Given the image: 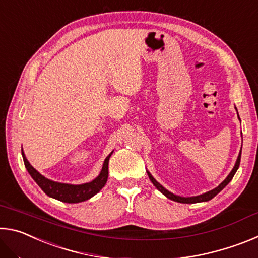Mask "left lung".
<instances>
[{"mask_svg": "<svg viewBox=\"0 0 258 258\" xmlns=\"http://www.w3.org/2000/svg\"><path fill=\"white\" fill-rule=\"evenodd\" d=\"M239 117V116H238ZM240 159H241V150H240V154H239V156H238V159H237V163H235V165H234V167H233V169L232 171H231V173L229 174L228 175V177L225 178V180L221 183L220 185H218L217 187H215V189H213V190H211V191H208V192H206V194H204V195H200V196H197V197H189V198H184V197H178V196H175V195H173V194H171V192L169 191H167L165 189L164 186H161L158 182H157L154 177L151 176V174L148 172V175H149V178H150V181L154 183V185L157 187V189H158L161 194L163 195H165L166 197H167L168 199H171V200H174V202H177V203H183V204H195V203H202V202H208V200H211V199H213L214 197H215V196L218 194V192H220L221 190H223L224 187L229 184V182L232 180L233 178V176H234V174H235V172H237V169L239 168V165H240Z\"/></svg>", "mask_w": 258, "mask_h": 258, "instance_id": "obj_1", "label": "left lung"}]
</instances>
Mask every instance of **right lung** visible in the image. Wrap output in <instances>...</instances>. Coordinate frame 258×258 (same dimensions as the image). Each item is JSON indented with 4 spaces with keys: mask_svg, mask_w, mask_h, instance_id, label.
<instances>
[{
    "mask_svg": "<svg viewBox=\"0 0 258 258\" xmlns=\"http://www.w3.org/2000/svg\"><path fill=\"white\" fill-rule=\"evenodd\" d=\"M21 154H23L25 167L27 168L30 176L33 177V180L37 183L38 186H40L41 189L44 191L47 196H49V197L60 200V202H63V203L76 204V203L85 202V200L92 198L93 196L97 195L98 192L104 186V184H106L107 178H108V163L112 152L107 157L106 159H104V163H103L100 175L97 178H94L92 182L85 183V184H81V185L64 184V183H58V182L47 180V178L41 175V174L28 163V160L25 157L23 150H21Z\"/></svg>",
    "mask_w": 258,
    "mask_h": 258,
    "instance_id": "1",
    "label": "right lung"
}]
</instances>
